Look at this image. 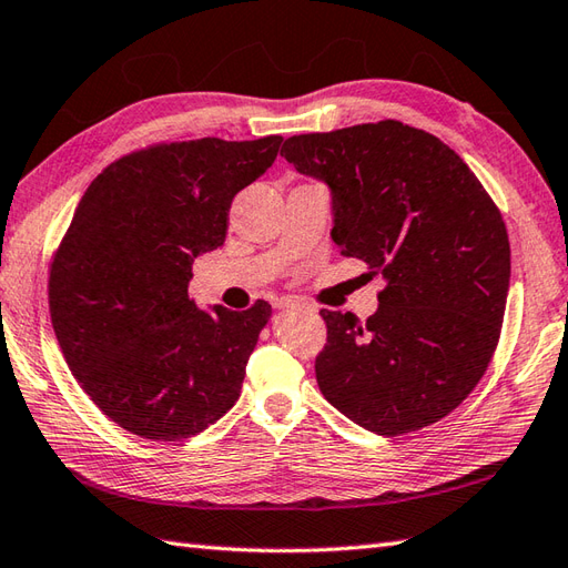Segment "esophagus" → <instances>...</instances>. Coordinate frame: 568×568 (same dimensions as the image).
<instances>
[{"label":"esophagus","instance_id":"34e87169","mask_svg":"<svg viewBox=\"0 0 568 568\" xmlns=\"http://www.w3.org/2000/svg\"><path fill=\"white\" fill-rule=\"evenodd\" d=\"M306 308V304H304V301H301V298H296V296H282V298H276L274 301V308Z\"/></svg>","mask_w":568,"mask_h":568}]
</instances>
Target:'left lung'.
Returning a JSON list of instances; mask_svg holds the SVG:
<instances>
[{
  "mask_svg": "<svg viewBox=\"0 0 568 568\" xmlns=\"http://www.w3.org/2000/svg\"><path fill=\"white\" fill-rule=\"evenodd\" d=\"M282 155L331 192L339 252L386 282L367 323L321 311L323 396L386 437L445 418L498 345L510 286L500 211L455 150L398 121L292 135Z\"/></svg>",
  "mask_w": 568,
  "mask_h": 568,
  "instance_id": "1",
  "label": "left lung"
}]
</instances>
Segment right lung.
<instances>
[{
    "label": "right lung",
    "instance_id": "right-lung-1",
    "mask_svg": "<svg viewBox=\"0 0 568 568\" xmlns=\"http://www.w3.org/2000/svg\"><path fill=\"white\" fill-rule=\"evenodd\" d=\"M280 145L282 135L148 148L109 165L74 209L50 267V318L74 379L123 430L174 443L241 396L272 306L199 308L189 280Z\"/></svg>",
    "mask_w": 568,
    "mask_h": 568
}]
</instances>
